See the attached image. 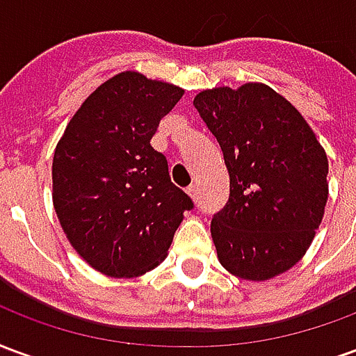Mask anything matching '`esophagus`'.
Masks as SVG:
<instances>
[{
	"instance_id": "34e87169",
	"label": "esophagus",
	"mask_w": 356,
	"mask_h": 356,
	"mask_svg": "<svg viewBox=\"0 0 356 356\" xmlns=\"http://www.w3.org/2000/svg\"><path fill=\"white\" fill-rule=\"evenodd\" d=\"M186 193L191 194V196H193L194 200H198V186H196V185H191V186H188V188H186Z\"/></svg>"
}]
</instances>
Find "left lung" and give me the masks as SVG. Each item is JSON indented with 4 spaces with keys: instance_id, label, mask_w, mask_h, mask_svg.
I'll return each mask as SVG.
<instances>
[{
    "instance_id": "8db88e82",
    "label": "left lung",
    "mask_w": 356,
    "mask_h": 356,
    "mask_svg": "<svg viewBox=\"0 0 356 356\" xmlns=\"http://www.w3.org/2000/svg\"><path fill=\"white\" fill-rule=\"evenodd\" d=\"M223 150L229 202L213 213L219 263L246 280H268L311 246L328 200V158L303 116L275 89L246 83L196 95Z\"/></svg>"
}]
</instances>
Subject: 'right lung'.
<instances>
[{
	"instance_id": "obj_1",
	"label": "right lung",
	"mask_w": 356,
	"mask_h": 356,
	"mask_svg": "<svg viewBox=\"0 0 356 356\" xmlns=\"http://www.w3.org/2000/svg\"><path fill=\"white\" fill-rule=\"evenodd\" d=\"M183 89L122 72L89 95L53 156V204L74 250L114 278L154 268L194 208L152 135Z\"/></svg>"
}]
</instances>
